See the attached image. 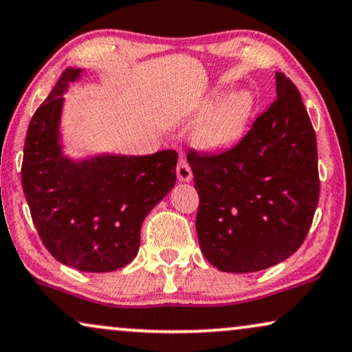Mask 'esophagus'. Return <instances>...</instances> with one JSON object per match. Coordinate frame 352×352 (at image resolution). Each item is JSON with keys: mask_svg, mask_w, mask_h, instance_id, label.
<instances>
[{"mask_svg": "<svg viewBox=\"0 0 352 352\" xmlns=\"http://www.w3.org/2000/svg\"><path fill=\"white\" fill-rule=\"evenodd\" d=\"M191 177H193V173H191L188 162H186L184 157H180L179 166H177V179L180 182H190Z\"/></svg>", "mask_w": 352, "mask_h": 352, "instance_id": "obj_1", "label": "esophagus"}]
</instances>
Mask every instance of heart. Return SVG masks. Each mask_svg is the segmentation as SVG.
Masks as SVG:
<instances>
[{
	"label": "heart",
	"instance_id": "heart-1",
	"mask_svg": "<svg viewBox=\"0 0 352 352\" xmlns=\"http://www.w3.org/2000/svg\"><path fill=\"white\" fill-rule=\"evenodd\" d=\"M252 96L235 92L212 110L199 130L198 140L203 148L222 149L239 140L252 113Z\"/></svg>",
	"mask_w": 352,
	"mask_h": 352
}]
</instances>
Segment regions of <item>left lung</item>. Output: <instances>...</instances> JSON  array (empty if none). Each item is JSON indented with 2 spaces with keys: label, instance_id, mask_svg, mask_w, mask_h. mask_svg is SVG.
Listing matches in <instances>:
<instances>
[{
  "label": "left lung",
  "instance_id": "obj_1",
  "mask_svg": "<svg viewBox=\"0 0 352 352\" xmlns=\"http://www.w3.org/2000/svg\"><path fill=\"white\" fill-rule=\"evenodd\" d=\"M276 99L232 149L190 151L197 234L212 266L253 273L297 252L320 197L317 138L300 92L276 73Z\"/></svg>",
  "mask_w": 352,
  "mask_h": 352
}]
</instances>
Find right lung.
Wrapping results in <instances>:
<instances>
[{
    "label": "right lung",
    "mask_w": 352,
    "mask_h": 352,
    "mask_svg": "<svg viewBox=\"0 0 352 352\" xmlns=\"http://www.w3.org/2000/svg\"><path fill=\"white\" fill-rule=\"evenodd\" d=\"M82 69L63 71L35 110L22 159V188L43 245L60 263L86 273L128 265L148 212L175 185L177 153L102 154L73 161L60 144L63 94Z\"/></svg>",
    "instance_id": "1"
}]
</instances>
